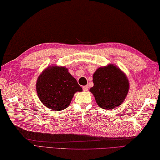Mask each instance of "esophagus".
Here are the masks:
<instances>
[{
	"mask_svg": "<svg viewBox=\"0 0 160 160\" xmlns=\"http://www.w3.org/2000/svg\"><path fill=\"white\" fill-rule=\"evenodd\" d=\"M82 89H83L84 92H87L88 90V86H84L82 87Z\"/></svg>",
	"mask_w": 160,
	"mask_h": 160,
	"instance_id": "1",
	"label": "esophagus"
}]
</instances>
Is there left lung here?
I'll use <instances>...</instances> for the list:
<instances>
[{"mask_svg": "<svg viewBox=\"0 0 160 160\" xmlns=\"http://www.w3.org/2000/svg\"><path fill=\"white\" fill-rule=\"evenodd\" d=\"M94 86L90 92L96 104L106 110H113L124 101L130 88L126 74L114 64L98 68L93 74Z\"/></svg>", "mask_w": 160, "mask_h": 160, "instance_id": "8db88e82", "label": "left lung"}]
</instances>
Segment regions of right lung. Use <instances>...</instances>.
<instances>
[{"mask_svg": "<svg viewBox=\"0 0 160 160\" xmlns=\"http://www.w3.org/2000/svg\"><path fill=\"white\" fill-rule=\"evenodd\" d=\"M36 89L40 102L49 110H63L82 88L64 66H48L39 75Z\"/></svg>", "mask_w": 160, "mask_h": 160, "instance_id": "right-lung-1", "label": "right lung"}]
</instances>
